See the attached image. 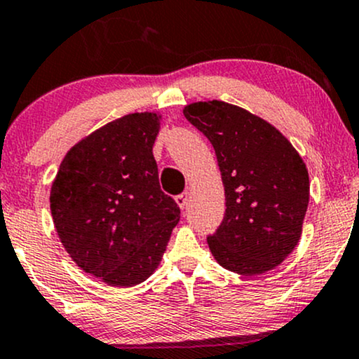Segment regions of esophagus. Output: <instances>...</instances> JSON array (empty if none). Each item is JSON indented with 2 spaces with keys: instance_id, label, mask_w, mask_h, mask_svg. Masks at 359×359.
<instances>
[{
  "instance_id": "1",
  "label": "esophagus",
  "mask_w": 359,
  "mask_h": 359,
  "mask_svg": "<svg viewBox=\"0 0 359 359\" xmlns=\"http://www.w3.org/2000/svg\"><path fill=\"white\" fill-rule=\"evenodd\" d=\"M189 192H182V194H179V196L175 197V203H177V205H179L180 209H184L185 205H187V203H189Z\"/></svg>"
}]
</instances>
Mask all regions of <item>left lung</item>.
I'll use <instances>...</instances> for the list:
<instances>
[{
    "mask_svg": "<svg viewBox=\"0 0 359 359\" xmlns=\"http://www.w3.org/2000/svg\"><path fill=\"white\" fill-rule=\"evenodd\" d=\"M184 116L208 137L224 185L226 212L208 238L226 270L259 275L294 251L309 205V172L299 151L257 114L224 101H199Z\"/></svg>",
    "mask_w": 359,
    "mask_h": 359,
    "instance_id": "obj_1",
    "label": "left lung"
}]
</instances>
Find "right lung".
<instances>
[{"label": "right lung", "instance_id": "obj_1", "mask_svg": "<svg viewBox=\"0 0 359 359\" xmlns=\"http://www.w3.org/2000/svg\"><path fill=\"white\" fill-rule=\"evenodd\" d=\"M160 118L131 113L93 131L67 151L52 182L60 243L79 269L111 287L145 282L180 219L151 151Z\"/></svg>", "mask_w": 359, "mask_h": 359}]
</instances>
